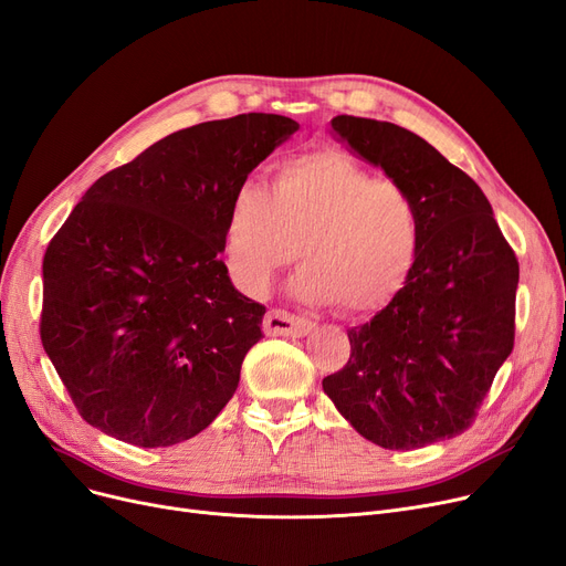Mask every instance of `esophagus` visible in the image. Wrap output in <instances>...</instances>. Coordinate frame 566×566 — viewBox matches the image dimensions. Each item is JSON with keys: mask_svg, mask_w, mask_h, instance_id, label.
Segmentation results:
<instances>
[{"mask_svg": "<svg viewBox=\"0 0 566 566\" xmlns=\"http://www.w3.org/2000/svg\"><path fill=\"white\" fill-rule=\"evenodd\" d=\"M312 322L305 316H298V314H291L286 310H277L273 307L265 318H263V331L265 335H282V337H303L312 331Z\"/></svg>", "mask_w": 566, "mask_h": 566, "instance_id": "34e87169", "label": "esophagus"}]
</instances>
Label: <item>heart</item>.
I'll use <instances>...</instances> for the list:
<instances>
[{"mask_svg":"<svg viewBox=\"0 0 566 566\" xmlns=\"http://www.w3.org/2000/svg\"><path fill=\"white\" fill-rule=\"evenodd\" d=\"M423 248L411 193L352 155L322 147L275 164L268 189L242 182L229 203L224 259L259 296L282 268L305 263L291 289L344 314H375L409 284Z\"/></svg>","mask_w":566,"mask_h":566,"instance_id":"obj_1","label":"heart"}]
</instances>
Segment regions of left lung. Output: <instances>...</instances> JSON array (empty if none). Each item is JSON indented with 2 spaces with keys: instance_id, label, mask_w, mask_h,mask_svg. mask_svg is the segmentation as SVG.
Listing matches in <instances>:
<instances>
[{
  "instance_id": "1",
  "label": "left lung",
  "mask_w": 566,
  "mask_h": 566,
  "mask_svg": "<svg viewBox=\"0 0 566 566\" xmlns=\"http://www.w3.org/2000/svg\"><path fill=\"white\" fill-rule=\"evenodd\" d=\"M335 134L416 201L423 248L400 296L347 331L352 356L324 379L356 432L390 451L470 428L513 349L518 259L481 187L392 122L333 117Z\"/></svg>"
}]
</instances>
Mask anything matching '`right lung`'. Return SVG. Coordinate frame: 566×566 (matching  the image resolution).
Returning a JSON list of instances; mask_svg holds the SVG:
<instances>
[{"instance_id": "add662e5", "label": "right lung", "mask_w": 566, "mask_h": 566, "mask_svg": "<svg viewBox=\"0 0 566 566\" xmlns=\"http://www.w3.org/2000/svg\"><path fill=\"white\" fill-rule=\"evenodd\" d=\"M293 132L248 113L170 134L96 180L48 242L41 342L92 428L174 447L233 398L265 307L219 259L227 212Z\"/></svg>"}]
</instances>
